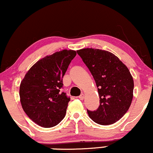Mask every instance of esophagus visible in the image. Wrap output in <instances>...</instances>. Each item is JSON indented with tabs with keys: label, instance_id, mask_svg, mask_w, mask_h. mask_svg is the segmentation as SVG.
<instances>
[{
	"label": "esophagus",
	"instance_id": "obj_1",
	"mask_svg": "<svg viewBox=\"0 0 153 153\" xmlns=\"http://www.w3.org/2000/svg\"><path fill=\"white\" fill-rule=\"evenodd\" d=\"M79 100H83L84 98V94H81L79 96Z\"/></svg>",
	"mask_w": 153,
	"mask_h": 153
}]
</instances>
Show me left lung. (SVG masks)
Returning <instances> with one entry per match:
<instances>
[{"mask_svg": "<svg viewBox=\"0 0 153 153\" xmlns=\"http://www.w3.org/2000/svg\"><path fill=\"white\" fill-rule=\"evenodd\" d=\"M76 52L94 77L100 99L97 109H87L89 117L102 125L116 123L132 103L134 82L130 71L107 51L87 48Z\"/></svg>", "mask_w": 153, "mask_h": 153, "instance_id": "left-lung-1", "label": "left lung"}]
</instances>
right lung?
Returning <instances> with one entry per match:
<instances>
[{"label":"right lung","instance_id":"add662e5","mask_svg":"<svg viewBox=\"0 0 153 153\" xmlns=\"http://www.w3.org/2000/svg\"><path fill=\"white\" fill-rule=\"evenodd\" d=\"M76 55L62 50L38 61L25 75L20 85L23 109L32 121L43 127L57 125L65 117L70 97L63 88V76Z\"/></svg>","mask_w":153,"mask_h":153}]
</instances>
